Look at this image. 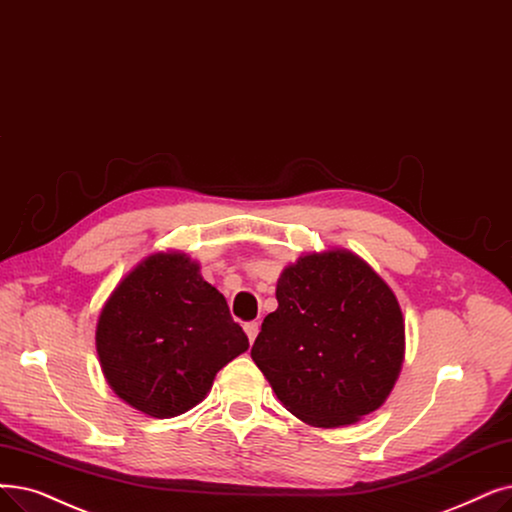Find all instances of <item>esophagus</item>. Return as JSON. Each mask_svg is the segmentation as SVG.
<instances>
[{
  "mask_svg": "<svg viewBox=\"0 0 512 512\" xmlns=\"http://www.w3.org/2000/svg\"><path fill=\"white\" fill-rule=\"evenodd\" d=\"M244 332H247L249 341L253 343V341L257 339V332H259V322H247V324H244Z\"/></svg>",
  "mask_w": 512,
  "mask_h": 512,
  "instance_id": "esophagus-1",
  "label": "esophagus"
}]
</instances>
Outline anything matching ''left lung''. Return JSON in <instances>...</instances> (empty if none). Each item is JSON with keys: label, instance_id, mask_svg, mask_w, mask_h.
Instances as JSON below:
<instances>
[{"label": "left lung", "instance_id": "1", "mask_svg": "<svg viewBox=\"0 0 512 512\" xmlns=\"http://www.w3.org/2000/svg\"><path fill=\"white\" fill-rule=\"evenodd\" d=\"M251 358L282 406L314 427L353 425L381 408L404 362L391 288L349 251L309 253L276 284Z\"/></svg>", "mask_w": 512, "mask_h": 512}]
</instances>
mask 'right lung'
Segmentation results:
<instances>
[{
	"label": "right lung",
	"mask_w": 512,
	"mask_h": 512,
	"mask_svg": "<svg viewBox=\"0 0 512 512\" xmlns=\"http://www.w3.org/2000/svg\"><path fill=\"white\" fill-rule=\"evenodd\" d=\"M102 372L136 410L171 418L201 404L215 374L249 339L184 253L140 261L108 297L96 326Z\"/></svg>",
	"instance_id": "obj_1"
}]
</instances>
